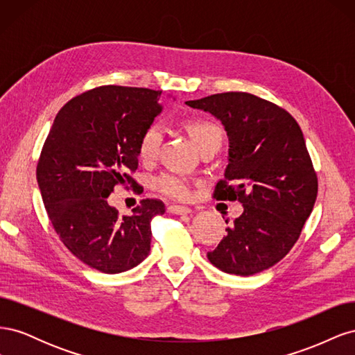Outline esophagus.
<instances>
[{
	"mask_svg": "<svg viewBox=\"0 0 355 355\" xmlns=\"http://www.w3.org/2000/svg\"><path fill=\"white\" fill-rule=\"evenodd\" d=\"M167 210L173 214H189L192 210L184 206H176V204H171V206L167 207Z\"/></svg>",
	"mask_w": 355,
	"mask_h": 355,
	"instance_id": "esophagus-1",
	"label": "esophagus"
}]
</instances>
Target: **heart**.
<instances>
[{"mask_svg": "<svg viewBox=\"0 0 355 355\" xmlns=\"http://www.w3.org/2000/svg\"><path fill=\"white\" fill-rule=\"evenodd\" d=\"M187 128H188L189 136L192 137V141L196 142L198 149L214 142L220 144L222 141V130L216 124H213L210 121L192 120L187 124ZM161 139H163V130H161V127L158 124L149 125L142 133L141 139H139V146H137L139 158L142 161H153L157 157ZM154 185H155V189L161 192V194L175 200H187L191 192L188 180L175 173L159 175L155 179Z\"/></svg>", "mask_w": 355, "mask_h": 355, "instance_id": "1", "label": "heart"}]
</instances>
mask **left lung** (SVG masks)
Returning <instances> with one entry per match:
<instances>
[{"instance_id":"8db88e82","label":"left lung","mask_w":355,"mask_h":355,"mask_svg":"<svg viewBox=\"0 0 355 355\" xmlns=\"http://www.w3.org/2000/svg\"><path fill=\"white\" fill-rule=\"evenodd\" d=\"M187 105L225 127L228 166L213 197L239 200L244 209L207 253L209 261L243 277L268 270L297 241L317 198V175L302 130L286 110L250 93H218Z\"/></svg>"}]
</instances>
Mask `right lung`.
Masks as SVG:
<instances>
[{"label": "right lung", "instance_id": "1", "mask_svg": "<svg viewBox=\"0 0 355 355\" xmlns=\"http://www.w3.org/2000/svg\"><path fill=\"white\" fill-rule=\"evenodd\" d=\"M161 92L102 85L58 112L37 166L42 201L67 249L105 274L141 263L151 250V220L166 211L146 198L132 216H118L106 198L118 184L133 188L139 139L163 111Z\"/></svg>", "mask_w": 355, "mask_h": 355}]
</instances>
